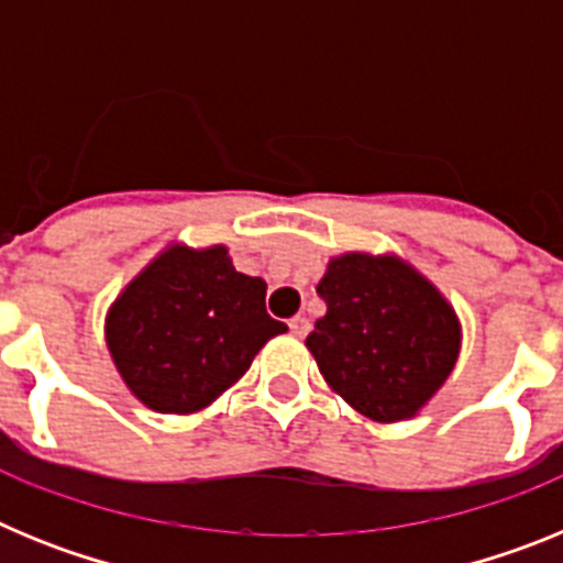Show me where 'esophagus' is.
Segmentation results:
<instances>
[{"mask_svg": "<svg viewBox=\"0 0 563 563\" xmlns=\"http://www.w3.org/2000/svg\"><path fill=\"white\" fill-rule=\"evenodd\" d=\"M290 332L296 338H305L307 332H310V321H307V316H296L290 318Z\"/></svg>", "mask_w": 563, "mask_h": 563, "instance_id": "34e87169", "label": "esophagus"}]
</instances>
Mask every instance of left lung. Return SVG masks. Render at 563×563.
<instances>
[{"label": "left lung", "instance_id": "left-lung-1", "mask_svg": "<svg viewBox=\"0 0 563 563\" xmlns=\"http://www.w3.org/2000/svg\"><path fill=\"white\" fill-rule=\"evenodd\" d=\"M318 296L327 312L307 350L330 389L375 422H400L454 372L462 327L454 307L395 253L330 258Z\"/></svg>", "mask_w": 563, "mask_h": 563}]
</instances>
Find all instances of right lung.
Returning a JSON list of instances; mask_svg holds the SVG:
<instances>
[{"label": "right lung", "instance_id": "obj_1", "mask_svg": "<svg viewBox=\"0 0 563 563\" xmlns=\"http://www.w3.org/2000/svg\"><path fill=\"white\" fill-rule=\"evenodd\" d=\"M267 285L233 267L225 245L174 242L107 312V346L123 383L161 415L211 406L287 327L265 310Z\"/></svg>", "mask_w": 563, "mask_h": 563}]
</instances>
